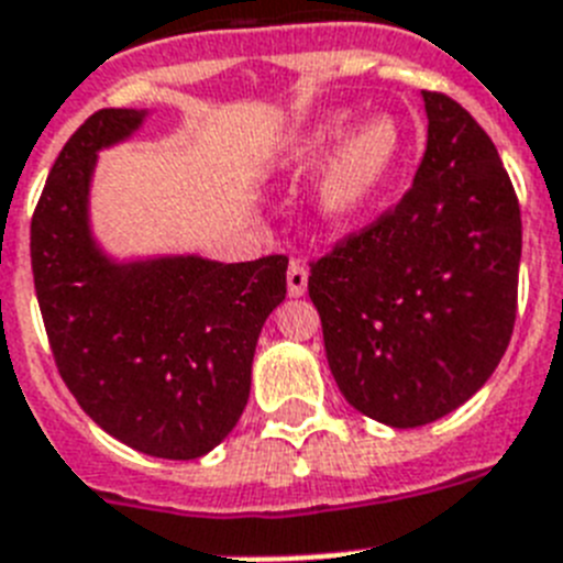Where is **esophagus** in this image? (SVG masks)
<instances>
[{
    "label": "esophagus",
    "mask_w": 563,
    "mask_h": 563,
    "mask_svg": "<svg viewBox=\"0 0 563 563\" xmlns=\"http://www.w3.org/2000/svg\"><path fill=\"white\" fill-rule=\"evenodd\" d=\"M286 286H288V297L306 295V288H309V268H306V263H300V261L288 263Z\"/></svg>",
    "instance_id": "1"
}]
</instances>
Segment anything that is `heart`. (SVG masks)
Returning <instances> with one entry per match:
<instances>
[{"label":"heart","instance_id":"1","mask_svg":"<svg viewBox=\"0 0 563 563\" xmlns=\"http://www.w3.org/2000/svg\"><path fill=\"white\" fill-rule=\"evenodd\" d=\"M402 155V139L390 115H371L356 126L351 110H334L309 126L283 158L288 178H309L325 166L314 189L322 227L345 229L374 209Z\"/></svg>","mask_w":563,"mask_h":563}]
</instances>
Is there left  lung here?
Instances as JSON below:
<instances>
[{
	"mask_svg": "<svg viewBox=\"0 0 563 563\" xmlns=\"http://www.w3.org/2000/svg\"><path fill=\"white\" fill-rule=\"evenodd\" d=\"M428 150L390 214L311 263L329 368L360 413L419 428L464 405L516 322L521 212L473 115L424 92Z\"/></svg>",
	"mask_w": 563,
	"mask_h": 563,
	"instance_id": "obj_1",
	"label": "left lung"
}]
</instances>
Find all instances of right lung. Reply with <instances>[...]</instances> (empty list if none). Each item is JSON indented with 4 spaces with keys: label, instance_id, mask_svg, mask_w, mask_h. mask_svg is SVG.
Instances as JSON below:
<instances>
[{
    "label": "right lung",
    "instance_id": "obj_1",
    "mask_svg": "<svg viewBox=\"0 0 563 563\" xmlns=\"http://www.w3.org/2000/svg\"><path fill=\"white\" fill-rule=\"evenodd\" d=\"M150 110H99L58 153L31 223V261L58 374L87 417L146 456L200 459L249 402L263 322L286 300L288 257H115L92 229L101 150Z\"/></svg>",
    "mask_w": 563,
    "mask_h": 563
}]
</instances>
